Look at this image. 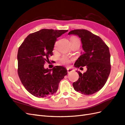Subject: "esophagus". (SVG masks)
<instances>
[{"mask_svg": "<svg viewBox=\"0 0 125 125\" xmlns=\"http://www.w3.org/2000/svg\"><path fill=\"white\" fill-rule=\"evenodd\" d=\"M67 72H68V73H70V72H71V71H73V70L71 68H67Z\"/></svg>", "mask_w": 125, "mask_h": 125, "instance_id": "1", "label": "esophagus"}]
</instances>
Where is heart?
<instances>
[{
    "label": "heart",
    "instance_id": "b5f03b06",
    "mask_svg": "<svg viewBox=\"0 0 125 125\" xmlns=\"http://www.w3.org/2000/svg\"><path fill=\"white\" fill-rule=\"evenodd\" d=\"M70 41L71 42H75V41H80L79 40L78 38L76 37H71L70 39ZM71 59L70 58H69V57H68L67 56H62V57L60 59V61L63 64H68L70 62Z\"/></svg>",
    "mask_w": 125,
    "mask_h": 125
}]
</instances>
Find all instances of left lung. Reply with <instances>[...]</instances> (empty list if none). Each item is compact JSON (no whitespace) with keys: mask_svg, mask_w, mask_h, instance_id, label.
Instances as JSON below:
<instances>
[{"mask_svg":"<svg viewBox=\"0 0 125 125\" xmlns=\"http://www.w3.org/2000/svg\"><path fill=\"white\" fill-rule=\"evenodd\" d=\"M70 34L77 35L81 38L84 52L75 62L74 66L78 68L84 66L87 68L86 71L83 73L78 71L79 78L73 83V88L82 94L91 95L103 88L110 73L109 48L100 37L88 30H72L68 33Z\"/></svg>","mask_w":125,"mask_h":125,"instance_id":"8db88e82","label":"left lung"}]
</instances>
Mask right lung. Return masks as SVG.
Here are the masks:
<instances>
[{
  "instance_id": "obj_1",
  "label": "right lung",
  "mask_w": 125,
  "mask_h": 125,
  "mask_svg": "<svg viewBox=\"0 0 125 125\" xmlns=\"http://www.w3.org/2000/svg\"><path fill=\"white\" fill-rule=\"evenodd\" d=\"M68 30L42 29L26 37L18 52V73L25 89L37 97H44L56 93L60 81L67 74L62 66L52 69L44 65L50 62L57 38Z\"/></svg>"
}]
</instances>
